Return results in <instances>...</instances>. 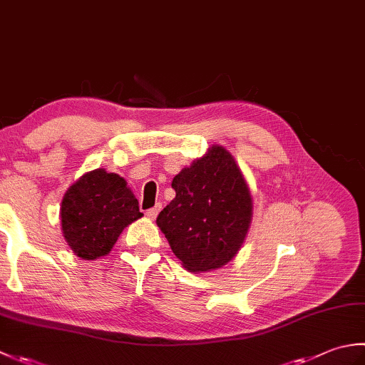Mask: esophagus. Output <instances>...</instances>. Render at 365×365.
<instances>
[{"mask_svg":"<svg viewBox=\"0 0 365 365\" xmlns=\"http://www.w3.org/2000/svg\"><path fill=\"white\" fill-rule=\"evenodd\" d=\"M160 210H161V205H160V204L155 205L153 208H149V210L145 212L147 218H149V220H155V218H157V215L160 213Z\"/></svg>","mask_w":365,"mask_h":365,"instance_id":"1","label":"esophagus"}]
</instances>
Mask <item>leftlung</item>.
I'll return each instance as SVG.
<instances>
[{"instance_id": "1", "label": "left lung", "mask_w": 365, "mask_h": 365, "mask_svg": "<svg viewBox=\"0 0 365 365\" xmlns=\"http://www.w3.org/2000/svg\"><path fill=\"white\" fill-rule=\"evenodd\" d=\"M175 197L157 224L191 273L218 269L235 257L252 218V197L242 170L221 145L183 168L173 180Z\"/></svg>"}]
</instances>
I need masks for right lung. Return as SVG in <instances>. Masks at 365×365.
Returning <instances> with one entry per match:
<instances>
[{
  "mask_svg": "<svg viewBox=\"0 0 365 365\" xmlns=\"http://www.w3.org/2000/svg\"><path fill=\"white\" fill-rule=\"evenodd\" d=\"M141 216L127 182L105 169L81 175L61 202L63 235L71 250L84 260L106 255L122 230Z\"/></svg>",
  "mask_w": 365,
  "mask_h": 365,
  "instance_id": "add662e5",
  "label": "right lung"
}]
</instances>
